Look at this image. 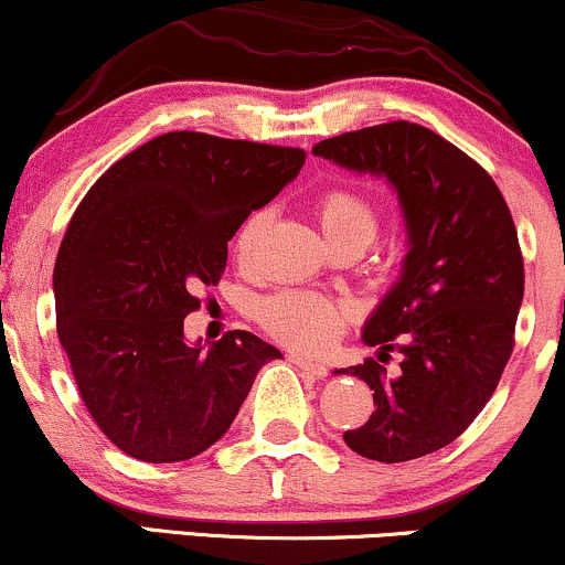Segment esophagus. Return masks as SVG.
<instances>
[{"label":"esophagus","instance_id":"34e87169","mask_svg":"<svg viewBox=\"0 0 565 565\" xmlns=\"http://www.w3.org/2000/svg\"><path fill=\"white\" fill-rule=\"evenodd\" d=\"M290 362H294L298 370H303V373H309V375H315V377L328 375V364L309 360V356H303V354H290Z\"/></svg>","mask_w":565,"mask_h":565}]
</instances>
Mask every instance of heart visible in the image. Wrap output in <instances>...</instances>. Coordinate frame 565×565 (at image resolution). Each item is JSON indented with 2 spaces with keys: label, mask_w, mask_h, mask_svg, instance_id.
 Listing matches in <instances>:
<instances>
[{
  "label": "heart",
  "mask_w": 565,
  "mask_h": 565,
  "mask_svg": "<svg viewBox=\"0 0 565 565\" xmlns=\"http://www.w3.org/2000/svg\"><path fill=\"white\" fill-rule=\"evenodd\" d=\"M317 224L328 243L338 245H364L373 243L377 232V209L367 195L354 188H330L324 190L315 203ZM267 227V211H256L241 224L235 235V256L248 262L254 248ZM349 309L347 303L335 298L315 294V290H282V294L269 296L258 307V320H262L267 333L277 341L288 343L294 349L320 351L341 335L347 324Z\"/></svg>",
  "instance_id": "heart-1"
}]
</instances>
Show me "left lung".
<instances>
[{"label": "left lung", "instance_id": "1", "mask_svg": "<svg viewBox=\"0 0 565 565\" xmlns=\"http://www.w3.org/2000/svg\"><path fill=\"white\" fill-rule=\"evenodd\" d=\"M315 156L386 177L407 227V258L362 338L377 360L399 351V375L375 360L360 375L375 413L343 441L377 462H407L452 444L492 399L513 354L523 256L494 179L473 158L409 121L322 139Z\"/></svg>", "mask_w": 565, "mask_h": 565}]
</instances>
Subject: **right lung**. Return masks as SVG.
I'll list each match as a JSON object with an SVG mask.
<instances>
[{
	"mask_svg": "<svg viewBox=\"0 0 565 565\" xmlns=\"http://www.w3.org/2000/svg\"><path fill=\"white\" fill-rule=\"evenodd\" d=\"M301 148L169 131L116 161L78 203L55 262L57 338L108 439L142 462H182L227 434L280 351L230 330L184 341L195 290L216 285L250 211L301 171Z\"/></svg>",
	"mask_w": 565,
	"mask_h": 565,
	"instance_id": "right-lung-1",
	"label": "right lung"
}]
</instances>
